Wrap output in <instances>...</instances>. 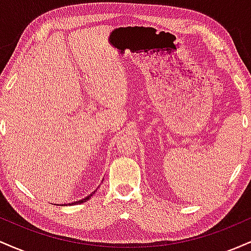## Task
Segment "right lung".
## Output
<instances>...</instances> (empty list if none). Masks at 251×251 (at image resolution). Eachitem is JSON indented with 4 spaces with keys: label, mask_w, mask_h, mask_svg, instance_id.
<instances>
[{
    "label": "right lung",
    "mask_w": 251,
    "mask_h": 251,
    "mask_svg": "<svg viewBox=\"0 0 251 251\" xmlns=\"http://www.w3.org/2000/svg\"><path fill=\"white\" fill-rule=\"evenodd\" d=\"M96 192H97V190H94V191L92 192L91 195H88L87 197L82 198V200H79V201H72V203H68V204H60V205H62V206H63V205H76V204H81V203H85V201H88L89 198L92 197V196H93L94 194H96ZM55 205H59V204H55Z\"/></svg>",
    "instance_id": "add662e5"
}]
</instances>
